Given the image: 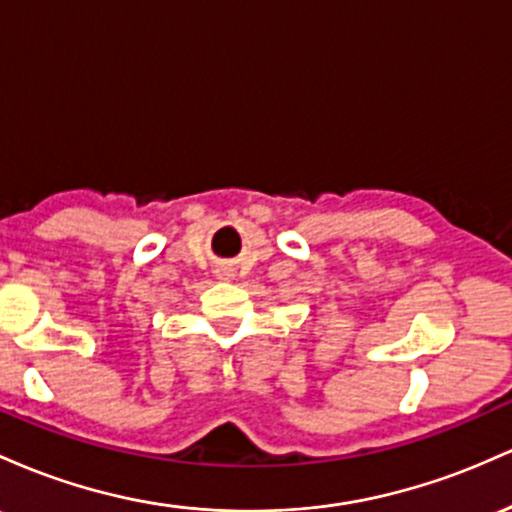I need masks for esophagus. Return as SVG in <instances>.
Segmentation results:
<instances>
[{
	"instance_id": "obj_1",
	"label": "esophagus",
	"mask_w": 512,
	"mask_h": 512,
	"mask_svg": "<svg viewBox=\"0 0 512 512\" xmlns=\"http://www.w3.org/2000/svg\"><path fill=\"white\" fill-rule=\"evenodd\" d=\"M215 273H217V278H220V280H232L234 278V271L229 266H220Z\"/></svg>"
}]
</instances>
